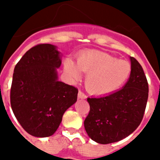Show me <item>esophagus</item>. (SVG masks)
I'll use <instances>...</instances> for the list:
<instances>
[{"label":"esophagus","mask_w":160,"mask_h":160,"mask_svg":"<svg viewBox=\"0 0 160 160\" xmlns=\"http://www.w3.org/2000/svg\"><path fill=\"white\" fill-rule=\"evenodd\" d=\"M78 98H82V99H85V98H87V95L84 94V93L82 92V91H81V90H79L78 91Z\"/></svg>","instance_id":"1"}]
</instances>
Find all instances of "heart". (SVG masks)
I'll list each match as a JSON object with an SVG mask.
<instances>
[{
  "mask_svg": "<svg viewBox=\"0 0 160 160\" xmlns=\"http://www.w3.org/2000/svg\"><path fill=\"white\" fill-rule=\"evenodd\" d=\"M66 73L74 80L81 77V72L87 73L86 87L97 95L111 94L127 82L131 73V65L128 61L98 50H87L78 55L76 65L67 61Z\"/></svg>",
  "mask_w": 160,
  "mask_h": 160,
  "instance_id": "obj_1",
  "label": "heart"
}]
</instances>
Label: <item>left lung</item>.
Segmentation results:
<instances>
[{"label":"left lung","mask_w":160,"mask_h":160,"mask_svg":"<svg viewBox=\"0 0 160 160\" xmlns=\"http://www.w3.org/2000/svg\"><path fill=\"white\" fill-rule=\"evenodd\" d=\"M131 73L123 88L108 95L88 98L90 112L85 130L101 144L118 142L131 135L142 122L148 98V82L141 65L131 57Z\"/></svg>","instance_id":"1"}]
</instances>
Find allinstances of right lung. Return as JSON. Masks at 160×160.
<instances>
[{
	"label": "right lung",
	"mask_w": 160,
	"mask_h": 160,
	"mask_svg": "<svg viewBox=\"0 0 160 160\" xmlns=\"http://www.w3.org/2000/svg\"><path fill=\"white\" fill-rule=\"evenodd\" d=\"M61 63L54 46L38 44L14 68L11 107L23 129L32 136L53 135L65 111L77 101L78 88L58 81L56 68Z\"/></svg>",
	"instance_id": "right-lung-1"
}]
</instances>
